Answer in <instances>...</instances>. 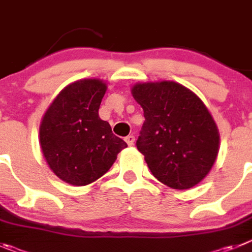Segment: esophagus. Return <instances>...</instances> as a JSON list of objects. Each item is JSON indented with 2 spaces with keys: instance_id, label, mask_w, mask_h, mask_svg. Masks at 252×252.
<instances>
[{
  "instance_id": "34e87169",
  "label": "esophagus",
  "mask_w": 252,
  "mask_h": 252,
  "mask_svg": "<svg viewBox=\"0 0 252 252\" xmlns=\"http://www.w3.org/2000/svg\"><path fill=\"white\" fill-rule=\"evenodd\" d=\"M135 138L134 135H128V137H126V142L128 146H133V143H134Z\"/></svg>"
}]
</instances>
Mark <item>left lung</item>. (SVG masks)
<instances>
[{"instance_id":"1","label":"left lung","mask_w":252,"mask_h":252,"mask_svg":"<svg viewBox=\"0 0 252 252\" xmlns=\"http://www.w3.org/2000/svg\"><path fill=\"white\" fill-rule=\"evenodd\" d=\"M131 95L146 121L137 140L149 171L174 189L196 186L211 171L220 134L207 106L176 81L138 83Z\"/></svg>"}]
</instances>
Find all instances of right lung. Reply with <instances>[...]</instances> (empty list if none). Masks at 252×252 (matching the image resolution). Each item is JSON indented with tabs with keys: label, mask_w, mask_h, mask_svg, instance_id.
<instances>
[{
	"label": "right lung",
	"mask_w": 252,
	"mask_h": 252,
	"mask_svg": "<svg viewBox=\"0 0 252 252\" xmlns=\"http://www.w3.org/2000/svg\"><path fill=\"white\" fill-rule=\"evenodd\" d=\"M105 92L100 79L74 81L56 95L41 119L42 154L51 171L69 185L87 186L100 178L126 148L99 117Z\"/></svg>",
	"instance_id": "1"
}]
</instances>
